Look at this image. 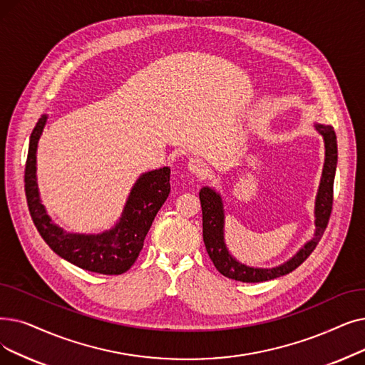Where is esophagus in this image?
<instances>
[{
	"label": "esophagus",
	"mask_w": 365,
	"mask_h": 365,
	"mask_svg": "<svg viewBox=\"0 0 365 365\" xmlns=\"http://www.w3.org/2000/svg\"><path fill=\"white\" fill-rule=\"evenodd\" d=\"M187 168L191 173L197 174L198 178H205L207 176V167H205V164L201 161V160H189V164H187Z\"/></svg>",
	"instance_id": "esophagus-1"
}]
</instances>
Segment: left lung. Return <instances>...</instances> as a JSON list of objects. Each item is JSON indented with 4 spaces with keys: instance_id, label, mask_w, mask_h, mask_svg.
<instances>
[{
    "instance_id": "1",
    "label": "left lung",
    "mask_w": 365,
    "mask_h": 365,
    "mask_svg": "<svg viewBox=\"0 0 365 365\" xmlns=\"http://www.w3.org/2000/svg\"><path fill=\"white\" fill-rule=\"evenodd\" d=\"M314 128L322 137L325 143V163L322 170V178L318 189V195L314 201V235L310 242L301 247L295 255L273 268H255L249 267L232 258L225 245L224 237V202L215 189L205 186L200 191V201L202 210V240L205 245L210 259L213 261L216 270L228 279L257 283L272 280L280 276L294 272L297 267L303 264L310 253L318 246L321 237L328 225V220L332 210V186H334L336 168H337V137L331 125L314 123Z\"/></svg>"
}]
</instances>
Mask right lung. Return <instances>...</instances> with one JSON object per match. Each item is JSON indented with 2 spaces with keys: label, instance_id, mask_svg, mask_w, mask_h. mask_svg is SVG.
<instances>
[{
  "label": "right lung",
  "instance_id": "right-lung-1",
  "mask_svg": "<svg viewBox=\"0 0 365 365\" xmlns=\"http://www.w3.org/2000/svg\"><path fill=\"white\" fill-rule=\"evenodd\" d=\"M47 116L43 115L29 137L25 165V194L29 215L43 240L66 261L100 274L128 272L143 249L152 222L170 194V168L141 174L133 186L118 224L100 234H77L59 228L41 204L37 187V145Z\"/></svg>",
  "mask_w": 365,
  "mask_h": 365
}]
</instances>
